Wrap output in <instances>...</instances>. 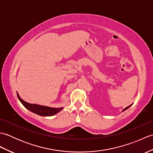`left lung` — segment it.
Returning a JSON list of instances; mask_svg holds the SVG:
<instances>
[{
    "label": "left lung",
    "instance_id": "1",
    "mask_svg": "<svg viewBox=\"0 0 153 153\" xmlns=\"http://www.w3.org/2000/svg\"><path fill=\"white\" fill-rule=\"evenodd\" d=\"M131 106V105H129V106H127V107H126V108H125L124 109H123V111H124V110H126V109H128V108H129V107H130Z\"/></svg>",
    "mask_w": 153,
    "mask_h": 153
}]
</instances>
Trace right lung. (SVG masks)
Returning <instances> with one entry per match:
<instances>
[{
    "label": "right lung",
    "mask_w": 153,
    "mask_h": 153,
    "mask_svg": "<svg viewBox=\"0 0 153 153\" xmlns=\"http://www.w3.org/2000/svg\"><path fill=\"white\" fill-rule=\"evenodd\" d=\"M18 98L19 101L24 105L25 108L30 110L32 112L42 116H51L56 114L58 112H60L63 108H51V107L44 106L41 105H35V104H30L24 101L19 97L18 93H17Z\"/></svg>",
    "instance_id": "right-lung-1"
}]
</instances>
